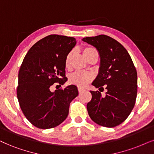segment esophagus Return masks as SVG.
<instances>
[{"label": "esophagus", "mask_w": 154, "mask_h": 154, "mask_svg": "<svg viewBox=\"0 0 154 154\" xmlns=\"http://www.w3.org/2000/svg\"><path fill=\"white\" fill-rule=\"evenodd\" d=\"M78 91H79V93H81V92H83V91H84V89H83L81 88H78Z\"/></svg>", "instance_id": "1"}]
</instances>
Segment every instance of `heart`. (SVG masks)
<instances>
[{"label": "heart", "instance_id": "1", "mask_svg": "<svg viewBox=\"0 0 154 154\" xmlns=\"http://www.w3.org/2000/svg\"><path fill=\"white\" fill-rule=\"evenodd\" d=\"M83 55L87 60L90 58L92 55L94 54H97V51L96 49L93 47H86L83 49L82 51ZM73 55V51H71L68 53L66 58L65 60V65L66 67H69L70 64H71V60L72 58V56ZM93 80V75L90 73H83L81 71H75L74 73H71L69 75V82L71 84L75 85V86L79 87H83L86 85L90 83L91 81Z\"/></svg>", "mask_w": 154, "mask_h": 154}]
</instances>
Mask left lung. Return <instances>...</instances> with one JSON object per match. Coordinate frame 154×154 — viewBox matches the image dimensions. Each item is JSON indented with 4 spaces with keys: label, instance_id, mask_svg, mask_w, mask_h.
Segmentation results:
<instances>
[{
    "label": "left lung",
    "instance_id": "8db88e82",
    "mask_svg": "<svg viewBox=\"0 0 154 154\" xmlns=\"http://www.w3.org/2000/svg\"><path fill=\"white\" fill-rule=\"evenodd\" d=\"M99 53L98 75L92 83L96 88L106 89L105 97L91 91L92 98L87 103L89 116L100 126L113 128L128 118L137 96V72L126 49L106 35L83 38ZM104 89H103V90Z\"/></svg>",
    "mask_w": 154,
    "mask_h": 154
}]
</instances>
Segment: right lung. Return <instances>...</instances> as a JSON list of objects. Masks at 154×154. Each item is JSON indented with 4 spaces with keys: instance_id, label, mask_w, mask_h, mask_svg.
<instances>
[{
    "instance_id": "obj_1",
    "label": "right lung",
    "mask_w": 154,
    "mask_h": 154,
    "mask_svg": "<svg viewBox=\"0 0 154 154\" xmlns=\"http://www.w3.org/2000/svg\"><path fill=\"white\" fill-rule=\"evenodd\" d=\"M76 43L75 38L49 35L28 51L18 72L17 98L26 119L42 129L54 128L67 118L70 103L79 95L68 86L52 92L51 86L64 84L66 58Z\"/></svg>"
}]
</instances>
